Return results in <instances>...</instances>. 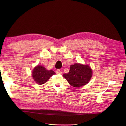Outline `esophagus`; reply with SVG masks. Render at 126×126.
Listing matches in <instances>:
<instances>
[{
  "mask_svg": "<svg viewBox=\"0 0 126 126\" xmlns=\"http://www.w3.org/2000/svg\"><path fill=\"white\" fill-rule=\"evenodd\" d=\"M56 74H62V71H60V69H57L56 71Z\"/></svg>",
  "mask_w": 126,
  "mask_h": 126,
  "instance_id": "obj_1",
  "label": "esophagus"
}]
</instances>
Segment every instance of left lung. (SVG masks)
I'll use <instances>...</instances> for the list:
<instances>
[{"instance_id": "1", "label": "left lung", "mask_w": 126, "mask_h": 126, "mask_svg": "<svg viewBox=\"0 0 126 126\" xmlns=\"http://www.w3.org/2000/svg\"><path fill=\"white\" fill-rule=\"evenodd\" d=\"M92 75L93 71L90 66L78 63L71 65L69 72L64 74L63 76L71 86L79 87L88 83Z\"/></svg>"}]
</instances>
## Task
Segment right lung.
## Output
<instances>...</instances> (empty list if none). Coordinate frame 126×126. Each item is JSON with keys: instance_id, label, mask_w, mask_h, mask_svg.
<instances>
[{"instance_id": "1", "label": "right lung", "mask_w": 126, "mask_h": 126, "mask_svg": "<svg viewBox=\"0 0 126 126\" xmlns=\"http://www.w3.org/2000/svg\"><path fill=\"white\" fill-rule=\"evenodd\" d=\"M55 72L51 70H48L43 66L38 65L32 71V76L34 80L38 85L44 84Z\"/></svg>"}]
</instances>
